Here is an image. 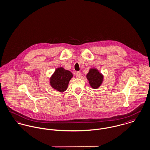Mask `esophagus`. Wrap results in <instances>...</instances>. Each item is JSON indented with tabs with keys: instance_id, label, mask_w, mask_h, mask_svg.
<instances>
[{
	"instance_id": "obj_1",
	"label": "esophagus",
	"mask_w": 150,
	"mask_h": 150,
	"mask_svg": "<svg viewBox=\"0 0 150 150\" xmlns=\"http://www.w3.org/2000/svg\"><path fill=\"white\" fill-rule=\"evenodd\" d=\"M76 76L77 78H80L81 77V73L80 71H77L76 73Z\"/></svg>"
}]
</instances>
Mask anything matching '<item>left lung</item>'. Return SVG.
I'll return each instance as SVG.
<instances>
[{"label":"left lung","mask_w":150,"mask_h":150,"mask_svg":"<svg viewBox=\"0 0 150 150\" xmlns=\"http://www.w3.org/2000/svg\"><path fill=\"white\" fill-rule=\"evenodd\" d=\"M86 77L91 87L93 89L98 88L104 80L103 74L96 68H91L87 73Z\"/></svg>","instance_id":"1"}]
</instances>
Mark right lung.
<instances>
[{"label":"right lung","instance_id":"add662e5","mask_svg":"<svg viewBox=\"0 0 150 150\" xmlns=\"http://www.w3.org/2000/svg\"><path fill=\"white\" fill-rule=\"evenodd\" d=\"M73 77L72 73L62 67L55 69L51 76L49 83L53 89L59 92H64L68 88L69 82Z\"/></svg>","mask_w":150,"mask_h":150}]
</instances>
